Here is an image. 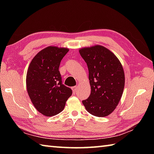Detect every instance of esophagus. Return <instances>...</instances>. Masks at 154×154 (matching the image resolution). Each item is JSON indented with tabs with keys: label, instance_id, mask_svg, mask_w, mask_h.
Listing matches in <instances>:
<instances>
[{
	"label": "esophagus",
	"instance_id": "34e87169",
	"mask_svg": "<svg viewBox=\"0 0 154 154\" xmlns=\"http://www.w3.org/2000/svg\"><path fill=\"white\" fill-rule=\"evenodd\" d=\"M77 88H78V86H75V87H72V90H73V91L74 93L75 92V91H77Z\"/></svg>",
	"mask_w": 154,
	"mask_h": 154
}]
</instances>
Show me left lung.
<instances>
[{
	"label": "left lung",
	"mask_w": 154,
	"mask_h": 154,
	"mask_svg": "<svg viewBox=\"0 0 154 154\" xmlns=\"http://www.w3.org/2000/svg\"><path fill=\"white\" fill-rule=\"evenodd\" d=\"M79 53L89 69L91 94L82 101L93 116L104 117L112 113L122 97L125 77L119 59L100 45L81 48Z\"/></svg>",
	"instance_id": "8db88e82"
}]
</instances>
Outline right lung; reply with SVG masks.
<instances>
[{"label":"right lung","mask_w":154,"mask_h":154,"mask_svg":"<svg viewBox=\"0 0 154 154\" xmlns=\"http://www.w3.org/2000/svg\"><path fill=\"white\" fill-rule=\"evenodd\" d=\"M69 51L66 48L48 46L32 59L26 74V88L32 104L45 116L56 115L64 109L72 90L62 84L59 67Z\"/></svg>","instance_id":"right-lung-1"}]
</instances>
